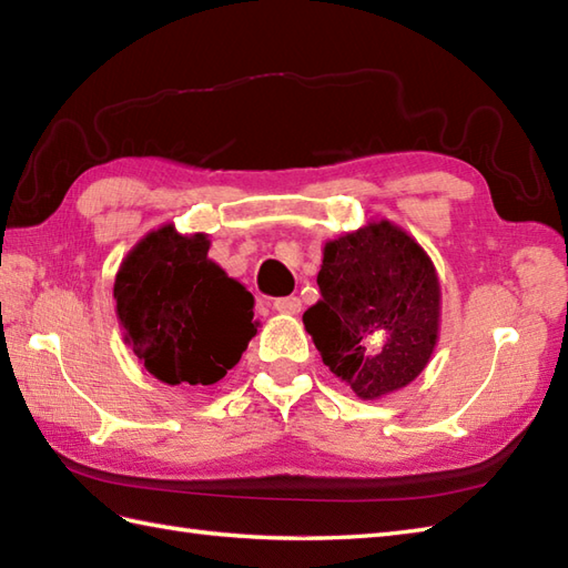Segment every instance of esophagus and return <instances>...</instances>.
I'll return each instance as SVG.
<instances>
[{"instance_id":"obj_1","label":"esophagus","mask_w":568,"mask_h":568,"mask_svg":"<svg viewBox=\"0 0 568 568\" xmlns=\"http://www.w3.org/2000/svg\"><path fill=\"white\" fill-rule=\"evenodd\" d=\"M275 312H281V315H300V310H303V300L300 297H277L273 303Z\"/></svg>"}]
</instances>
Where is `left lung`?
Wrapping results in <instances>:
<instances>
[{
	"mask_svg": "<svg viewBox=\"0 0 568 568\" xmlns=\"http://www.w3.org/2000/svg\"><path fill=\"white\" fill-rule=\"evenodd\" d=\"M322 297L305 329L336 378L361 400L403 390L439 342L442 285L429 253L403 226L371 220L324 241Z\"/></svg>",
	"mask_w": 568,
	"mask_h": 568,
	"instance_id": "1",
	"label": "left lung"
}]
</instances>
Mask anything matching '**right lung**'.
Segmentation results:
<instances>
[{
  "mask_svg": "<svg viewBox=\"0 0 568 568\" xmlns=\"http://www.w3.org/2000/svg\"><path fill=\"white\" fill-rule=\"evenodd\" d=\"M207 234H180L173 222L131 248L114 277L124 344L165 385L220 383L261 324L253 295L210 253Z\"/></svg>",
  "mask_w": 568,
  "mask_h": 568,
  "instance_id": "1",
  "label": "right lung"
}]
</instances>
